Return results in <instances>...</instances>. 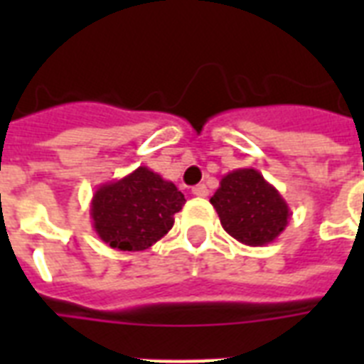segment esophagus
Listing matches in <instances>:
<instances>
[{
    "label": "esophagus",
    "instance_id": "34e87169",
    "mask_svg": "<svg viewBox=\"0 0 364 364\" xmlns=\"http://www.w3.org/2000/svg\"><path fill=\"white\" fill-rule=\"evenodd\" d=\"M193 194L194 196H200V198H205V196L210 194V191H208V187H205L204 183H200V185L193 187Z\"/></svg>",
    "mask_w": 364,
    "mask_h": 364
}]
</instances>
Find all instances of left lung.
I'll return each instance as SVG.
<instances>
[{
    "instance_id": "left-lung-1",
    "label": "left lung",
    "mask_w": 364,
    "mask_h": 364,
    "mask_svg": "<svg viewBox=\"0 0 364 364\" xmlns=\"http://www.w3.org/2000/svg\"><path fill=\"white\" fill-rule=\"evenodd\" d=\"M210 202L223 228L251 247L274 242L291 219V210L279 191L255 168H240L223 176Z\"/></svg>"
}]
</instances>
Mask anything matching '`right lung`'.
I'll use <instances>...</instances> for the list:
<instances>
[{
  "mask_svg": "<svg viewBox=\"0 0 364 364\" xmlns=\"http://www.w3.org/2000/svg\"><path fill=\"white\" fill-rule=\"evenodd\" d=\"M185 196L171 181L139 166L128 176L104 183L90 202L98 238L119 251H143L164 238Z\"/></svg>",
  "mask_w": 364,
  "mask_h": 364,
  "instance_id": "add662e5",
  "label": "right lung"
}]
</instances>
